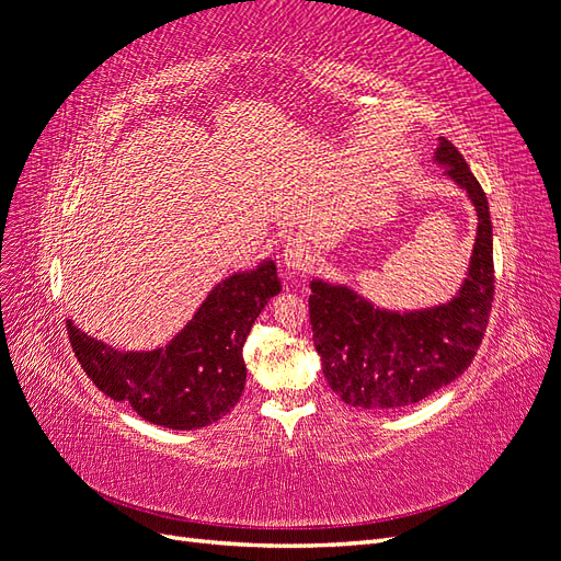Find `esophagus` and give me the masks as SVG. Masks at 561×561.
I'll list each match as a JSON object with an SVG mask.
<instances>
[{
	"label": "esophagus",
	"mask_w": 561,
	"mask_h": 561,
	"mask_svg": "<svg viewBox=\"0 0 561 561\" xmlns=\"http://www.w3.org/2000/svg\"><path fill=\"white\" fill-rule=\"evenodd\" d=\"M311 262V245L307 243V239L301 236H295V239H287L285 248H283V264L287 271H301L307 268Z\"/></svg>",
	"instance_id": "34e87169"
}]
</instances>
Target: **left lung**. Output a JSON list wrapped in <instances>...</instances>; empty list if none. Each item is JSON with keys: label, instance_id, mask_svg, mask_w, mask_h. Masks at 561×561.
<instances>
[{"label": "left lung", "instance_id": "1", "mask_svg": "<svg viewBox=\"0 0 561 561\" xmlns=\"http://www.w3.org/2000/svg\"><path fill=\"white\" fill-rule=\"evenodd\" d=\"M435 161L478 210L468 276L451 301L419 311H388L346 285L311 283L313 346L330 388L351 407L402 410L451 383L478 353L494 301V239L486 194L466 159L439 138Z\"/></svg>", "mask_w": 561, "mask_h": 561}]
</instances>
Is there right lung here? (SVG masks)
Here are the masks:
<instances>
[{
  "instance_id": "1",
  "label": "right lung",
  "mask_w": 561,
  "mask_h": 561,
  "mask_svg": "<svg viewBox=\"0 0 561 561\" xmlns=\"http://www.w3.org/2000/svg\"><path fill=\"white\" fill-rule=\"evenodd\" d=\"M280 293L276 264L264 262L219 283L171 344L116 351L67 320V334L87 377L145 421L173 431L215 423L245 386L243 344L268 299Z\"/></svg>"
}]
</instances>
